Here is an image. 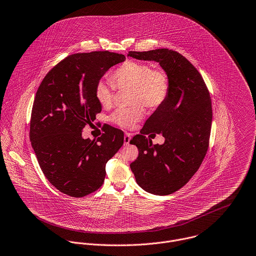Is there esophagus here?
Returning a JSON list of instances; mask_svg holds the SVG:
<instances>
[{"instance_id":"1","label":"esophagus","mask_w":256,"mask_h":256,"mask_svg":"<svg viewBox=\"0 0 256 256\" xmlns=\"http://www.w3.org/2000/svg\"><path fill=\"white\" fill-rule=\"evenodd\" d=\"M130 138H132L130 134V132H126V134H124V144H126V146L130 144Z\"/></svg>"}]
</instances>
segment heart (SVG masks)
I'll return each instance as SVG.
<instances>
[{"label": "heart", "mask_w": 256, "mask_h": 256, "mask_svg": "<svg viewBox=\"0 0 256 256\" xmlns=\"http://www.w3.org/2000/svg\"><path fill=\"white\" fill-rule=\"evenodd\" d=\"M110 84L100 80L94 88V96L104 108L114 104V90H130V102L134 106L118 108L110 120L124 128L134 126L144 118L142 104L150 108H160L168 98L170 92V78L168 74L160 68H152L150 64L126 60L116 68L110 76Z\"/></svg>", "instance_id": "b5f03b06"}]
</instances>
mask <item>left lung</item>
Returning a JSON list of instances; mask_svg holds the SVG:
<instances>
[{
	"label": "left lung",
	"mask_w": 256,
	"mask_h": 256,
	"mask_svg": "<svg viewBox=\"0 0 256 256\" xmlns=\"http://www.w3.org/2000/svg\"><path fill=\"white\" fill-rule=\"evenodd\" d=\"M128 56L158 62L170 78L166 100L130 142L138 148L130 164L138 184L150 194L168 196L188 182L206 154L212 120L210 92L200 72L176 50H130ZM154 132L163 134L162 145H152L145 136Z\"/></svg>",
	"instance_id": "left-lung-1"
}]
</instances>
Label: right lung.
Returning a JSON list of instances; mask_svg holds the SVG:
<instances>
[{
    "label": "right lung",
    "mask_w": 256,
    "mask_h": 256,
    "mask_svg": "<svg viewBox=\"0 0 256 256\" xmlns=\"http://www.w3.org/2000/svg\"><path fill=\"white\" fill-rule=\"evenodd\" d=\"M124 60L108 50L70 54L46 74L36 90L30 140L44 176L64 194L82 198L98 190L106 164L124 144L122 130L110 126L94 140L82 138V132L102 112L96 84Z\"/></svg>",
    "instance_id": "obj_1"
}]
</instances>
